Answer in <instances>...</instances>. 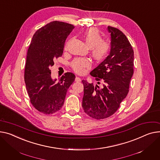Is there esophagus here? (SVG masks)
Masks as SVG:
<instances>
[{"label": "esophagus", "instance_id": "obj_1", "mask_svg": "<svg viewBox=\"0 0 160 160\" xmlns=\"http://www.w3.org/2000/svg\"><path fill=\"white\" fill-rule=\"evenodd\" d=\"M75 81H76V82H80V81H81V78H80V77H77L75 78Z\"/></svg>", "mask_w": 160, "mask_h": 160}]
</instances>
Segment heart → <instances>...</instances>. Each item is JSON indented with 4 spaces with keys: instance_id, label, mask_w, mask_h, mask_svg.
<instances>
[{
    "instance_id": "obj_1",
    "label": "heart",
    "mask_w": 160,
    "mask_h": 160,
    "mask_svg": "<svg viewBox=\"0 0 160 160\" xmlns=\"http://www.w3.org/2000/svg\"><path fill=\"white\" fill-rule=\"evenodd\" d=\"M83 38L87 46L91 48V55L96 60L102 61L107 57L111 49V42L103 40L101 33L97 28H91L85 31ZM91 65L89 60L83 58H75L71 63L72 69L79 74L84 73L86 68H89Z\"/></svg>"
}]
</instances>
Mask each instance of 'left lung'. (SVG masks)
Here are the masks:
<instances>
[{
  "label": "left lung",
  "instance_id": "left-lung-1",
  "mask_svg": "<svg viewBox=\"0 0 160 160\" xmlns=\"http://www.w3.org/2000/svg\"><path fill=\"white\" fill-rule=\"evenodd\" d=\"M111 33L109 55L91 72L100 84L94 86L83 80L82 108L88 115L97 120L112 115L129 92L134 72V51L131 44L122 32L116 28L108 27Z\"/></svg>",
  "mask_w": 160,
  "mask_h": 160
}]
</instances>
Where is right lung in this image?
Instances as JSON below:
<instances>
[{
  "label": "right lung",
  "instance_id": "right-lung-1",
  "mask_svg": "<svg viewBox=\"0 0 160 160\" xmlns=\"http://www.w3.org/2000/svg\"><path fill=\"white\" fill-rule=\"evenodd\" d=\"M68 23L52 21L38 29L29 47L24 71V81L30 102L45 114L57 112L63 106L68 89L75 79L66 72L58 82L51 78V66L62 55L68 36L74 29Z\"/></svg>",
  "mask_w": 160,
  "mask_h": 160
}]
</instances>
